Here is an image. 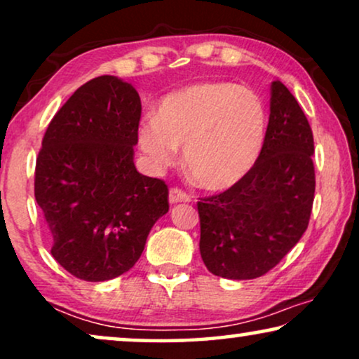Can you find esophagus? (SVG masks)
<instances>
[{
	"instance_id": "esophagus-1",
	"label": "esophagus",
	"mask_w": 359,
	"mask_h": 359,
	"mask_svg": "<svg viewBox=\"0 0 359 359\" xmlns=\"http://www.w3.org/2000/svg\"><path fill=\"white\" fill-rule=\"evenodd\" d=\"M168 199H170L171 204L189 203L191 196H189L188 193H184V191L180 189V188H171V189H170V194H168Z\"/></svg>"
}]
</instances>
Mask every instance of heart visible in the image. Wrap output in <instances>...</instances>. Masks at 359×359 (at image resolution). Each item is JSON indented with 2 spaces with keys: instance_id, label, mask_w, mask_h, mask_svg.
<instances>
[{
  "instance_id": "1",
  "label": "heart",
  "mask_w": 359,
  "mask_h": 359,
  "mask_svg": "<svg viewBox=\"0 0 359 359\" xmlns=\"http://www.w3.org/2000/svg\"><path fill=\"white\" fill-rule=\"evenodd\" d=\"M262 97L233 81H199L161 97L140 122L139 147L155 166L170 165L184 145V163L205 189L232 188L259 158L266 135Z\"/></svg>"
}]
</instances>
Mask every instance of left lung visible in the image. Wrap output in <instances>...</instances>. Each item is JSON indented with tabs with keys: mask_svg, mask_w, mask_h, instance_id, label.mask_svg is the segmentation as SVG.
Listing matches in <instances>:
<instances>
[{
	"mask_svg": "<svg viewBox=\"0 0 359 359\" xmlns=\"http://www.w3.org/2000/svg\"><path fill=\"white\" fill-rule=\"evenodd\" d=\"M313 135L296 97L271 83L263 150L252 171L198 203L201 258L215 276L255 279L286 257L311 219Z\"/></svg>",
	"mask_w": 359,
	"mask_h": 359,
	"instance_id": "1",
	"label": "left lung"
}]
</instances>
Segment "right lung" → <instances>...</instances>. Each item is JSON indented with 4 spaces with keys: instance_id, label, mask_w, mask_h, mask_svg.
<instances>
[{
    "instance_id": "right-lung-1",
    "label": "right lung",
    "mask_w": 359,
    "mask_h": 359,
    "mask_svg": "<svg viewBox=\"0 0 359 359\" xmlns=\"http://www.w3.org/2000/svg\"><path fill=\"white\" fill-rule=\"evenodd\" d=\"M139 93L121 78H93L48 124L34 194L52 235V257L83 281H107L134 266L168 212V186L140 175L134 145Z\"/></svg>"
}]
</instances>
